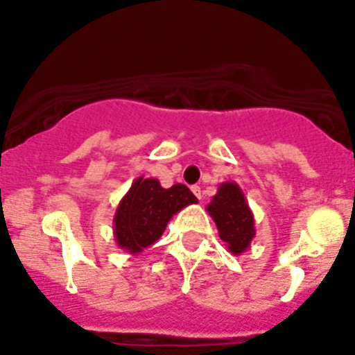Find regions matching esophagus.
<instances>
[{
  "instance_id": "esophagus-1",
  "label": "esophagus",
  "mask_w": 355,
  "mask_h": 355,
  "mask_svg": "<svg viewBox=\"0 0 355 355\" xmlns=\"http://www.w3.org/2000/svg\"><path fill=\"white\" fill-rule=\"evenodd\" d=\"M192 192L197 199H200V187H192Z\"/></svg>"
}]
</instances>
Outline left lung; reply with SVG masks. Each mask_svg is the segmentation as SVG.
Returning a JSON list of instances; mask_svg holds the SVG:
<instances>
[{"mask_svg": "<svg viewBox=\"0 0 355 355\" xmlns=\"http://www.w3.org/2000/svg\"><path fill=\"white\" fill-rule=\"evenodd\" d=\"M206 209L216 224L218 236L225 241L229 252L234 256L245 252L256 236V229L254 215L241 188L234 181L220 183Z\"/></svg>", "mask_w": 355, "mask_h": 355, "instance_id": "1", "label": "left lung"}]
</instances>
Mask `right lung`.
<instances>
[{"label": "right lung", "instance_id": "1", "mask_svg": "<svg viewBox=\"0 0 355 355\" xmlns=\"http://www.w3.org/2000/svg\"><path fill=\"white\" fill-rule=\"evenodd\" d=\"M190 205H197V197L184 184L163 188L155 178L140 175L115 209L117 247L133 256L142 252L162 236L172 216Z\"/></svg>", "mask_w": 355, "mask_h": 355}]
</instances>
